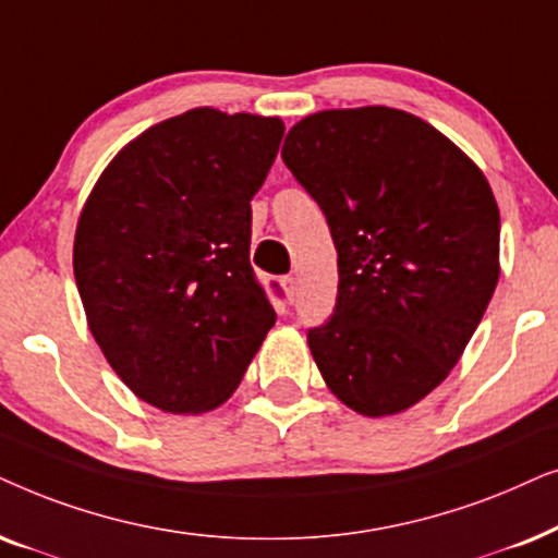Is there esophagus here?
<instances>
[{"mask_svg": "<svg viewBox=\"0 0 558 558\" xmlns=\"http://www.w3.org/2000/svg\"><path fill=\"white\" fill-rule=\"evenodd\" d=\"M280 286H283L286 291V299L293 301L295 293H299V280L293 278V275H286V278H280Z\"/></svg>", "mask_w": 558, "mask_h": 558, "instance_id": "1", "label": "esophagus"}]
</instances>
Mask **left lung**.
I'll use <instances>...</instances> for the list:
<instances>
[{"instance_id":"obj_1","label":"left lung","mask_w":558,"mask_h":558,"mask_svg":"<svg viewBox=\"0 0 558 558\" xmlns=\"http://www.w3.org/2000/svg\"><path fill=\"white\" fill-rule=\"evenodd\" d=\"M283 162L331 229L337 306L308 329L352 411H405L447 380L500 278V211L482 170L423 119L329 109L288 132Z\"/></svg>"}]
</instances>
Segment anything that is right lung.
<instances>
[{
	"label": "right lung",
	"mask_w": 558,
	"mask_h": 558,
	"mask_svg": "<svg viewBox=\"0 0 558 558\" xmlns=\"http://www.w3.org/2000/svg\"><path fill=\"white\" fill-rule=\"evenodd\" d=\"M283 132L278 117L211 107L166 119L109 162L81 211L73 275L88 329L160 411L225 403L272 329L250 202Z\"/></svg>",
	"instance_id": "right-lung-1"
}]
</instances>
